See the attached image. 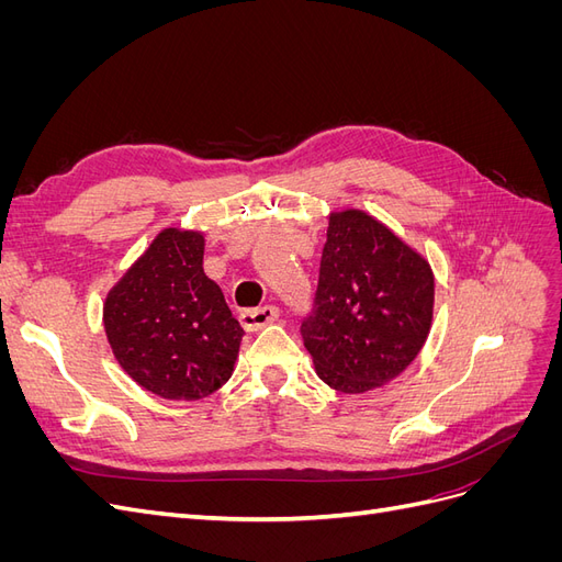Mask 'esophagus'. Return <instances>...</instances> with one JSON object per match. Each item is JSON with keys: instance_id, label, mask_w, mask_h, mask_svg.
I'll list each match as a JSON object with an SVG mask.
<instances>
[{"instance_id": "obj_1", "label": "esophagus", "mask_w": 562, "mask_h": 562, "mask_svg": "<svg viewBox=\"0 0 562 562\" xmlns=\"http://www.w3.org/2000/svg\"><path fill=\"white\" fill-rule=\"evenodd\" d=\"M279 307L277 304H265V307L258 310H246L239 314V323L246 330H260L267 323H274L279 318Z\"/></svg>"}]
</instances>
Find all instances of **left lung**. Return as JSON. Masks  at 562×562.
I'll return each instance as SVG.
<instances>
[{
	"instance_id": "obj_1",
	"label": "left lung",
	"mask_w": 562,
	"mask_h": 562,
	"mask_svg": "<svg viewBox=\"0 0 562 562\" xmlns=\"http://www.w3.org/2000/svg\"><path fill=\"white\" fill-rule=\"evenodd\" d=\"M434 314V274L361 211L335 213L302 339L318 378L345 394L382 386L415 361Z\"/></svg>"
}]
</instances>
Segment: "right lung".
<instances>
[{"label": "right lung", "mask_w": 562, "mask_h": 562, "mask_svg": "<svg viewBox=\"0 0 562 562\" xmlns=\"http://www.w3.org/2000/svg\"><path fill=\"white\" fill-rule=\"evenodd\" d=\"M116 361L151 394L199 401L223 386L244 328L203 274V236L164 229L105 302Z\"/></svg>", "instance_id": "obj_1"}]
</instances>
